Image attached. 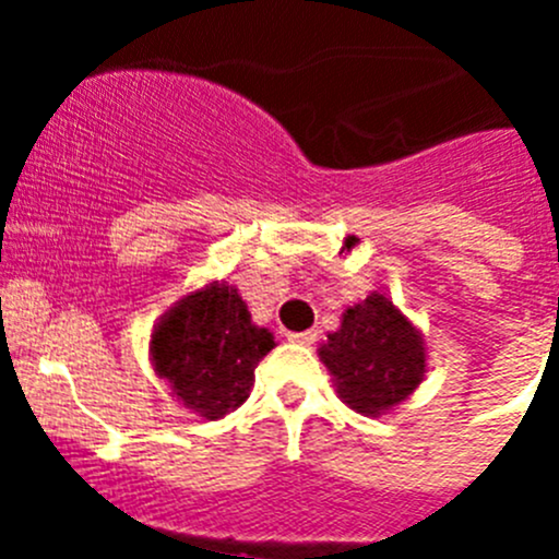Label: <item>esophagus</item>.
<instances>
[{
	"instance_id": "1",
	"label": "esophagus",
	"mask_w": 559,
	"mask_h": 559,
	"mask_svg": "<svg viewBox=\"0 0 559 559\" xmlns=\"http://www.w3.org/2000/svg\"><path fill=\"white\" fill-rule=\"evenodd\" d=\"M286 341L292 343H300V346H311L316 341V332L313 330H302V332H286Z\"/></svg>"
}]
</instances>
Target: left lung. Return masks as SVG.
Wrapping results in <instances>:
<instances>
[{
  "instance_id": "8db88e82",
  "label": "left lung",
  "mask_w": 559,
  "mask_h": 559,
  "mask_svg": "<svg viewBox=\"0 0 559 559\" xmlns=\"http://www.w3.org/2000/svg\"><path fill=\"white\" fill-rule=\"evenodd\" d=\"M319 359L337 397L362 416H381L405 403L427 373L425 337L379 292L346 308L341 326L319 346Z\"/></svg>"
}]
</instances>
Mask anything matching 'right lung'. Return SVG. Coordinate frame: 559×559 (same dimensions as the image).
<instances>
[{
	"mask_svg": "<svg viewBox=\"0 0 559 559\" xmlns=\"http://www.w3.org/2000/svg\"><path fill=\"white\" fill-rule=\"evenodd\" d=\"M151 365L170 394L207 421L246 403L253 370L273 352L267 326L251 321L243 297L227 281L189 292L151 332Z\"/></svg>",
	"mask_w": 559,
	"mask_h": 559,
	"instance_id": "add662e5",
	"label": "right lung"
}]
</instances>
